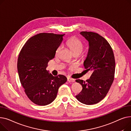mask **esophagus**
<instances>
[{"mask_svg":"<svg viewBox=\"0 0 131 131\" xmlns=\"http://www.w3.org/2000/svg\"><path fill=\"white\" fill-rule=\"evenodd\" d=\"M67 81H68V82H74V81H75V80L74 79H72V78H68V79H67Z\"/></svg>","mask_w":131,"mask_h":131,"instance_id":"esophagus-1","label":"esophagus"}]
</instances>
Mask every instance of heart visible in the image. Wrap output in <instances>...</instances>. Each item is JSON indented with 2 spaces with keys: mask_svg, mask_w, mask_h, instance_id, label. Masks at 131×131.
<instances>
[{
  "mask_svg": "<svg viewBox=\"0 0 131 131\" xmlns=\"http://www.w3.org/2000/svg\"><path fill=\"white\" fill-rule=\"evenodd\" d=\"M66 45L70 49L71 51L74 54L75 53H79V54L82 52L84 48L83 43L79 38L73 37L69 38L66 41ZM61 49V47H59L56 50V54H58Z\"/></svg>",
  "mask_w": 131,
  "mask_h": 131,
  "instance_id": "b5f03b06",
  "label": "heart"
}]
</instances>
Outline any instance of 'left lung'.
I'll list each match as a JSON object with an SVG mask.
<instances>
[{
    "mask_svg": "<svg viewBox=\"0 0 131 131\" xmlns=\"http://www.w3.org/2000/svg\"><path fill=\"white\" fill-rule=\"evenodd\" d=\"M80 34L89 42V51L83 65L92 74L86 81L75 80L82 87L75 97L82 104L93 105L105 97L113 82L115 57L111 46L103 36L91 32H81Z\"/></svg>",
    "mask_w": 131,
    "mask_h": 131,
    "instance_id": "obj_1",
    "label": "left lung"
}]
</instances>
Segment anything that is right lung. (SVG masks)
Masks as SVG:
<instances>
[{"label":"right lung","mask_w":131,"mask_h":131,"mask_svg":"<svg viewBox=\"0 0 131 131\" xmlns=\"http://www.w3.org/2000/svg\"><path fill=\"white\" fill-rule=\"evenodd\" d=\"M64 35L36 34L26 42L19 53L17 70L20 83L28 98L37 105L51 103L59 87L67 80L63 75L54 77L46 70L49 61L54 58Z\"/></svg>","instance_id":"right-lung-1"}]
</instances>
